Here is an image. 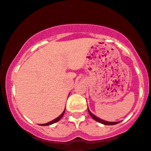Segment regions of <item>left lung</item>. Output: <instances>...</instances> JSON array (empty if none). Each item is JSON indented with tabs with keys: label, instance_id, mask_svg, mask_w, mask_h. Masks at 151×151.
Listing matches in <instances>:
<instances>
[{
	"label": "left lung",
	"instance_id": "left-lung-1",
	"mask_svg": "<svg viewBox=\"0 0 151 151\" xmlns=\"http://www.w3.org/2000/svg\"><path fill=\"white\" fill-rule=\"evenodd\" d=\"M88 113H89V115H91V117L93 119H95V120H96V122H98L99 123H101V124H104V125H113V124H115V122H105V121H103V120H102V119H99V118H98V117H96V116H95V115H93L89 111V110H88Z\"/></svg>",
	"mask_w": 151,
	"mask_h": 151
}]
</instances>
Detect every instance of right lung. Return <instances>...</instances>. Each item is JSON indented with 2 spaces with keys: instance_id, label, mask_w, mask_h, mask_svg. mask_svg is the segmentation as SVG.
<instances>
[{
  "instance_id": "right-lung-1",
  "label": "right lung",
  "mask_w": 151,
  "mask_h": 151,
  "mask_svg": "<svg viewBox=\"0 0 151 151\" xmlns=\"http://www.w3.org/2000/svg\"><path fill=\"white\" fill-rule=\"evenodd\" d=\"M64 113H65V111H64V112L62 113V114L60 115V116L58 117H57L56 119H53V121H51V122H48V123H47V124H42V125H43V126H47V125H51V124H54V123H55V122H58L60 119L62 117H63V115H64Z\"/></svg>"
}]
</instances>
